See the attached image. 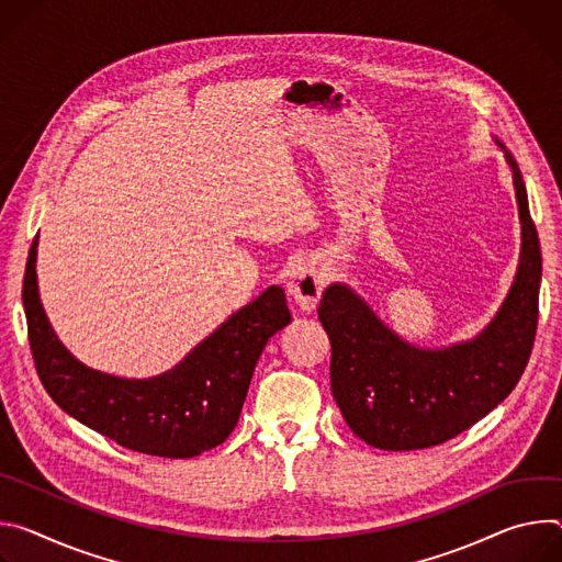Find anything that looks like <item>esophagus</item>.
<instances>
[{
  "mask_svg": "<svg viewBox=\"0 0 562 562\" xmlns=\"http://www.w3.org/2000/svg\"><path fill=\"white\" fill-rule=\"evenodd\" d=\"M285 290H288L290 299L303 310V313H313L322 299V292H324V279L319 274L317 263H313V261L299 263L290 272Z\"/></svg>",
  "mask_w": 562,
  "mask_h": 562,
  "instance_id": "1",
  "label": "esophagus"
}]
</instances>
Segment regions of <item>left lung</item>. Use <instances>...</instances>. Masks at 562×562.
I'll use <instances>...</instances> for the list:
<instances>
[{
    "label": "left lung",
    "instance_id": "1",
    "mask_svg": "<svg viewBox=\"0 0 562 562\" xmlns=\"http://www.w3.org/2000/svg\"><path fill=\"white\" fill-rule=\"evenodd\" d=\"M493 143L514 178L520 259L503 305L475 337L442 348L411 344L348 283L328 285L317 307L333 346L335 402L357 438L375 449L413 451L456 438L516 389L529 361L538 326L540 243L520 167L501 140Z\"/></svg>",
    "mask_w": 562,
    "mask_h": 562
}]
</instances>
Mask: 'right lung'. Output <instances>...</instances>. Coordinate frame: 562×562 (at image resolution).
<instances>
[{"mask_svg":"<svg viewBox=\"0 0 562 562\" xmlns=\"http://www.w3.org/2000/svg\"><path fill=\"white\" fill-rule=\"evenodd\" d=\"M37 236L24 272V313L37 375L50 400L104 438L158 458H194L234 430L255 366L292 317L281 285L229 315L173 368L147 380L109 375L76 359L50 328L37 288Z\"/></svg>","mask_w":562,"mask_h":562,"instance_id":"1","label":"right lung"}]
</instances>
